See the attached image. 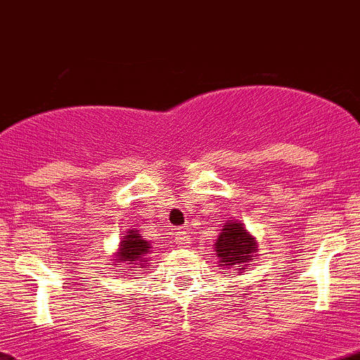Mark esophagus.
<instances>
[{"label":"esophagus","instance_id":"1","mask_svg":"<svg viewBox=\"0 0 360 360\" xmlns=\"http://www.w3.org/2000/svg\"><path fill=\"white\" fill-rule=\"evenodd\" d=\"M190 241V236H188V233L184 229H177L176 231V243L177 245H184Z\"/></svg>","mask_w":360,"mask_h":360}]
</instances>
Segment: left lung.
<instances>
[{"instance_id":"1","label":"left lung","mask_w":360,"mask_h":360,"mask_svg":"<svg viewBox=\"0 0 360 360\" xmlns=\"http://www.w3.org/2000/svg\"><path fill=\"white\" fill-rule=\"evenodd\" d=\"M256 238L248 234L241 221L227 220L214 241V252L220 259V266L234 268L238 271L247 270V263L256 256Z\"/></svg>"}]
</instances>
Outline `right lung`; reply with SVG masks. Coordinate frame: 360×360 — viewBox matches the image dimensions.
Wrapping results in <instances>:
<instances>
[{
    "mask_svg": "<svg viewBox=\"0 0 360 360\" xmlns=\"http://www.w3.org/2000/svg\"><path fill=\"white\" fill-rule=\"evenodd\" d=\"M147 254H150V243L139 234V231L129 229L126 236L122 238L119 245V250L115 252V263L126 264V268L129 270V264H140L143 266L147 259Z\"/></svg>",
    "mask_w": 360,
    "mask_h": 360,
    "instance_id": "obj_1",
    "label": "right lung"
}]
</instances>
